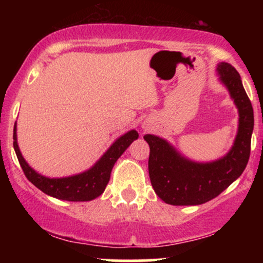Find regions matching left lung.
<instances>
[{"mask_svg": "<svg viewBox=\"0 0 263 263\" xmlns=\"http://www.w3.org/2000/svg\"><path fill=\"white\" fill-rule=\"evenodd\" d=\"M220 83L228 89L238 111V127L234 144L221 158L195 162L184 157L164 138L144 135L149 144L148 172L156 194L171 205H200L228 188L245 171L251 149L253 108L240 74L229 63L216 66Z\"/></svg>", "mask_w": 263, "mask_h": 263, "instance_id": "obj_1", "label": "left lung"}]
</instances>
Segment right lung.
Segmentation results:
<instances>
[{"instance_id":"right-lung-1","label":"right lung","mask_w":263,"mask_h":263,"mask_svg":"<svg viewBox=\"0 0 263 263\" xmlns=\"http://www.w3.org/2000/svg\"><path fill=\"white\" fill-rule=\"evenodd\" d=\"M137 138L138 132L136 129L126 132L108 147L106 152L91 168L79 174L62 178L42 176L26 162L17 143V123H14L13 128V148L27 179L45 194L66 201H90L104 193L110 180L114 164Z\"/></svg>"}]
</instances>
